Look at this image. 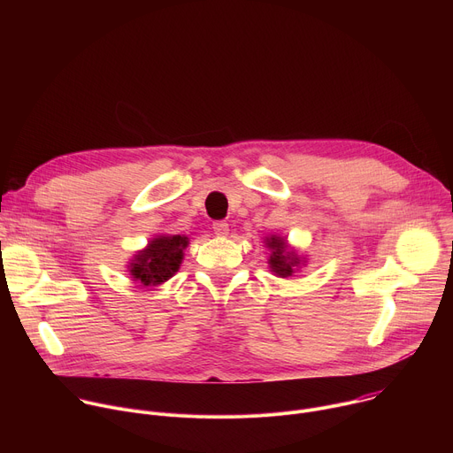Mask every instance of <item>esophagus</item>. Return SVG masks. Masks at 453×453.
Instances as JSON below:
<instances>
[{
    "mask_svg": "<svg viewBox=\"0 0 453 453\" xmlns=\"http://www.w3.org/2000/svg\"><path fill=\"white\" fill-rule=\"evenodd\" d=\"M213 231L217 236H227L229 234V224L227 222H215L213 224Z\"/></svg>",
    "mask_w": 453,
    "mask_h": 453,
    "instance_id": "34e87169",
    "label": "esophagus"
}]
</instances>
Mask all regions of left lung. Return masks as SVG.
Here are the masks:
<instances>
[{
  "label": "left lung",
  "mask_w": 453,
  "mask_h": 453,
  "mask_svg": "<svg viewBox=\"0 0 453 453\" xmlns=\"http://www.w3.org/2000/svg\"><path fill=\"white\" fill-rule=\"evenodd\" d=\"M264 243L269 249V269L278 278H290L308 264L306 256H301L294 247H290L288 240L281 234H269Z\"/></svg>",
  "instance_id": "1"
}]
</instances>
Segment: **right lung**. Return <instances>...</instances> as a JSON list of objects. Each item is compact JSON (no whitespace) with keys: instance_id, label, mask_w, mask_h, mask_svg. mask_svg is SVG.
<instances>
[{"instance_id":"add662e5","label":"right lung","mask_w":453,"mask_h":453,"mask_svg":"<svg viewBox=\"0 0 453 453\" xmlns=\"http://www.w3.org/2000/svg\"><path fill=\"white\" fill-rule=\"evenodd\" d=\"M188 243L186 234H156L128 260L127 271L145 287L163 285L180 269Z\"/></svg>"}]
</instances>
